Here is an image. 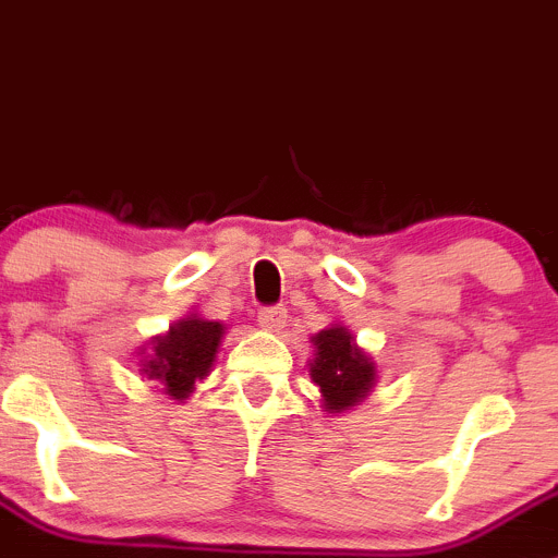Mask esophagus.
I'll list each match as a JSON object with an SVG mask.
<instances>
[{"label":"esophagus","mask_w":558,"mask_h":558,"mask_svg":"<svg viewBox=\"0 0 558 558\" xmlns=\"http://www.w3.org/2000/svg\"><path fill=\"white\" fill-rule=\"evenodd\" d=\"M258 324H262L264 329H269V332H278V329H283L286 324V307L280 305L264 307V311L258 313Z\"/></svg>","instance_id":"obj_1"}]
</instances>
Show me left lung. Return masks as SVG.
I'll list each match as a JSON object with an SVG mask.
<instances>
[{"label":"left lung","mask_w":558,"mask_h":558,"mask_svg":"<svg viewBox=\"0 0 558 558\" xmlns=\"http://www.w3.org/2000/svg\"><path fill=\"white\" fill-rule=\"evenodd\" d=\"M311 378L322 389L324 411H340L360 405L376 384V362L354 343L351 332L340 324L313 335Z\"/></svg>","instance_id":"left-lung-1"}]
</instances>
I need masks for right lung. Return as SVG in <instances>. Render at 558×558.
<instances>
[{
	"mask_svg": "<svg viewBox=\"0 0 558 558\" xmlns=\"http://www.w3.org/2000/svg\"><path fill=\"white\" fill-rule=\"evenodd\" d=\"M223 332L226 327L220 322H207L191 313L187 318H180L166 335L153 338V354L144 360L142 373L163 384V392L182 403L191 398L196 381H202L213 371Z\"/></svg>",
	"mask_w": 558,
	"mask_h": 558,
	"instance_id": "1",
	"label": "right lung"
}]
</instances>
